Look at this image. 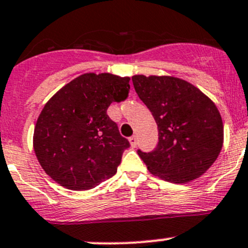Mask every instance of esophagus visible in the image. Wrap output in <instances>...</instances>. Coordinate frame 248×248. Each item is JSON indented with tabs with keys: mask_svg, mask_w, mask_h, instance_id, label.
I'll return each instance as SVG.
<instances>
[{
	"mask_svg": "<svg viewBox=\"0 0 248 248\" xmlns=\"http://www.w3.org/2000/svg\"><path fill=\"white\" fill-rule=\"evenodd\" d=\"M128 140H129V144H131L132 147H136L137 146V137L136 136L131 137V138H129Z\"/></svg>",
	"mask_w": 248,
	"mask_h": 248,
	"instance_id": "34e87169",
	"label": "esophagus"
}]
</instances>
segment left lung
<instances>
[{"label":"left lung","mask_w":248,"mask_h":248,"mask_svg":"<svg viewBox=\"0 0 248 248\" xmlns=\"http://www.w3.org/2000/svg\"><path fill=\"white\" fill-rule=\"evenodd\" d=\"M132 81L158 128L155 151H138L149 171L172 184L198 179L223 146V121L216 104L176 77L137 74Z\"/></svg>","instance_id":"1"}]
</instances>
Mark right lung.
I'll use <instances>...</instances> for the list:
<instances>
[{
  "label": "right lung",
  "mask_w": 248,
  "mask_h": 248,
  "mask_svg": "<svg viewBox=\"0 0 248 248\" xmlns=\"http://www.w3.org/2000/svg\"><path fill=\"white\" fill-rule=\"evenodd\" d=\"M129 77L85 73L59 90L42 109L33 150L43 170L72 191H86L112 176L129 146L107 109L128 94Z\"/></svg>",
  "instance_id": "right-lung-1"
}]
</instances>
